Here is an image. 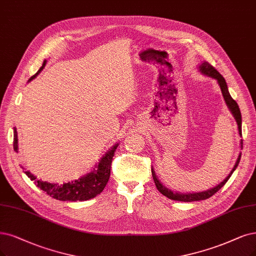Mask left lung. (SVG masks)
<instances>
[{
    "label": "left lung",
    "instance_id": "obj_1",
    "mask_svg": "<svg viewBox=\"0 0 256 256\" xmlns=\"http://www.w3.org/2000/svg\"><path fill=\"white\" fill-rule=\"evenodd\" d=\"M200 72L206 76H209V77H212L214 79H216L217 81H218L220 83V90H222V96L224 98V101L226 103V106H228V108H230V110L232 112L233 116L236 120V122H238V132L240 134L242 135V114H240V108H238V104L236 103V101L231 97V94L228 90V86H226V82L224 80V78L222 77V76L217 72L213 66L211 64H209L208 62H204L200 66ZM240 162V155L238 159V162H236L235 166L233 168L232 172L230 173V175L226 177L224 180L218 186H216L215 188H210V190H208L206 192H200V193H188V194H182V193H175V192H172L170 188H166L164 186H162V184H160V182L157 179L156 175H155V172L152 170V175H153V179L155 182V184H156V188L157 190L162 193V195L166 196L168 198H170V200H178V202H197V200H206V198H209L211 196H213L216 192H218L220 188L226 184V182L229 180V178L231 177V175L233 174V172L235 171V168H238V164Z\"/></svg>",
    "mask_w": 256,
    "mask_h": 256
}]
</instances>
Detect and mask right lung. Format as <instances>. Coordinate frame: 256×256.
Wrapping results in <instances>:
<instances>
[{"label": "right lung", "mask_w": 256, "mask_h": 256, "mask_svg": "<svg viewBox=\"0 0 256 256\" xmlns=\"http://www.w3.org/2000/svg\"><path fill=\"white\" fill-rule=\"evenodd\" d=\"M44 66L45 61L42 65V68L38 70L36 74L32 76L30 81L32 80L36 76L43 70ZM117 146L118 144L112 146L110 152H108L106 156H103L97 166V170H94V172L90 173L88 175L84 176L72 182H68L59 186L56 184H50L46 182L36 180V178L30 172H25V174L28 176V178H30V180H34L36 182V186H39L41 190L46 192L47 195L56 198V200L63 202L88 200L90 198L96 197L98 194H100L103 191V188H106L110 175L112 160L114 154L116 152ZM14 152H18V136L16 128L14 130Z\"/></svg>", "instance_id": "obj_1"}]
</instances>
